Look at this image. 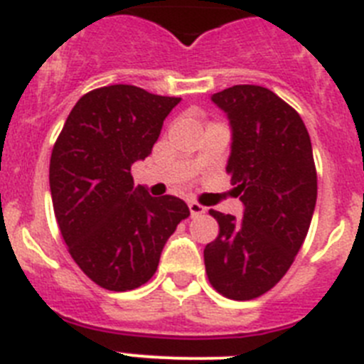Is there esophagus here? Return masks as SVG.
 <instances>
[{"mask_svg": "<svg viewBox=\"0 0 364 364\" xmlns=\"http://www.w3.org/2000/svg\"><path fill=\"white\" fill-rule=\"evenodd\" d=\"M189 211H191V216H198L202 215V213H205V208L204 205H200L198 202H189Z\"/></svg>", "mask_w": 364, "mask_h": 364, "instance_id": "34e87169", "label": "esophagus"}]
</instances>
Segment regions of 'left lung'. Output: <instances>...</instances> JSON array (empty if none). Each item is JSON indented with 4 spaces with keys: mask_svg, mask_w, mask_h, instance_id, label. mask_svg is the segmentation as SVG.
<instances>
[{
    "mask_svg": "<svg viewBox=\"0 0 364 364\" xmlns=\"http://www.w3.org/2000/svg\"><path fill=\"white\" fill-rule=\"evenodd\" d=\"M228 113V173L243 218L211 209L220 232L204 249L205 272L229 299H252L285 276L311 228L318 176L311 136L294 108L269 88L236 85L213 93Z\"/></svg>",
    "mask_w": 364,
    "mask_h": 364,
    "instance_id": "obj_1",
    "label": "left lung"
}]
</instances>
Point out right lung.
<instances>
[{"label": "right lung", "instance_id": "add662e5", "mask_svg": "<svg viewBox=\"0 0 364 364\" xmlns=\"http://www.w3.org/2000/svg\"><path fill=\"white\" fill-rule=\"evenodd\" d=\"M180 97L112 85L82 95L70 112L50 159V193L73 262L102 289L144 285L176 225L184 200L155 198L133 186L132 166L151 153Z\"/></svg>", "mask_w": 364, "mask_h": 364}]
</instances>
